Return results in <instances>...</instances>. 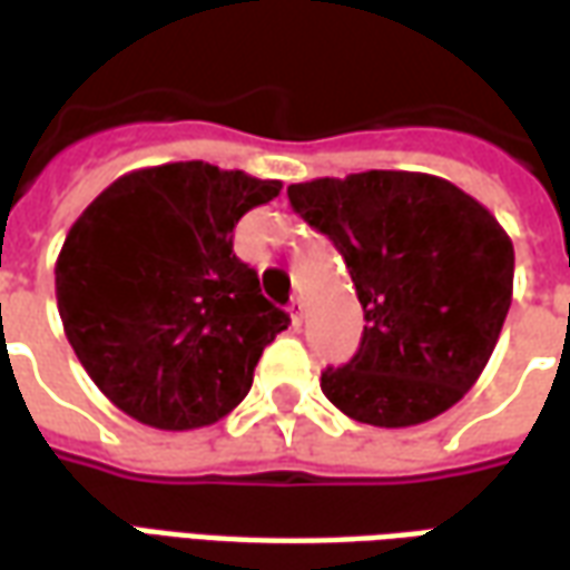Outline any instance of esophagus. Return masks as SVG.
I'll return each mask as SVG.
<instances>
[{
	"instance_id": "1",
	"label": "esophagus",
	"mask_w": 570,
	"mask_h": 570,
	"mask_svg": "<svg viewBox=\"0 0 570 570\" xmlns=\"http://www.w3.org/2000/svg\"><path fill=\"white\" fill-rule=\"evenodd\" d=\"M289 317H293L296 326H302V321H305V298L296 296L293 302H289Z\"/></svg>"
}]
</instances>
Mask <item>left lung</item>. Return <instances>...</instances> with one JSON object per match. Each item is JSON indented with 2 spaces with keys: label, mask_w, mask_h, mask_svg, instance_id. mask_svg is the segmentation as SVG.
Masks as SVG:
<instances>
[{
  "label": "left lung",
  "mask_w": 570,
  "mask_h": 570,
  "mask_svg": "<svg viewBox=\"0 0 570 570\" xmlns=\"http://www.w3.org/2000/svg\"><path fill=\"white\" fill-rule=\"evenodd\" d=\"M293 210L342 253L363 338L321 387L347 419L412 428L476 384L513 298V240L449 179L366 170L286 188Z\"/></svg>",
  "instance_id": "obj_1"
}]
</instances>
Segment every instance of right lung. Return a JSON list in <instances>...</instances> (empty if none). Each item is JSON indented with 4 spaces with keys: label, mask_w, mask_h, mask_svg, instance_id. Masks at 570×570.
<instances>
[{
    "label": "right lung",
    "mask_w": 570,
    "mask_h": 570,
    "mask_svg": "<svg viewBox=\"0 0 570 570\" xmlns=\"http://www.w3.org/2000/svg\"><path fill=\"white\" fill-rule=\"evenodd\" d=\"M277 195V179L161 164L116 179L69 228L57 311L85 372L130 419L207 428L247 396L289 314L262 296L232 232Z\"/></svg>",
    "instance_id": "1"
}]
</instances>
